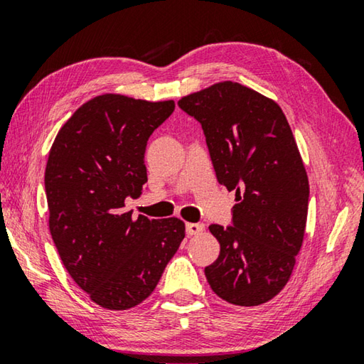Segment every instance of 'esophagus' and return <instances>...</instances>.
I'll return each mask as SVG.
<instances>
[{
	"label": "esophagus",
	"mask_w": 364,
	"mask_h": 364,
	"mask_svg": "<svg viewBox=\"0 0 364 364\" xmlns=\"http://www.w3.org/2000/svg\"><path fill=\"white\" fill-rule=\"evenodd\" d=\"M204 230L205 226L202 223H186V232L189 236H197V234H200Z\"/></svg>",
	"instance_id": "34e87169"
}]
</instances>
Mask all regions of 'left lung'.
Segmentation results:
<instances>
[{"label": "left lung", "mask_w": 364, "mask_h": 364, "mask_svg": "<svg viewBox=\"0 0 364 364\" xmlns=\"http://www.w3.org/2000/svg\"><path fill=\"white\" fill-rule=\"evenodd\" d=\"M200 123L220 184L236 191L232 226L210 225L220 255L205 268L212 291L239 306L276 297L304 242L308 184L282 109L236 82H220L178 101Z\"/></svg>", "instance_id": "1"}]
</instances>
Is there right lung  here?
Masks as SVG:
<instances>
[{
	"instance_id": "1",
	"label": "right lung",
	"mask_w": 364,
	"mask_h": 364,
	"mask_svg": "<svg viewBox=\"0 0 364 364\" xmlns=\"http://www.w3.org/2000/svg\"><path fill=\"white\" fill-rule=\"evenodd\" d=\"M173 101L106 93L86 101L49 151V231L72 279L107 310L139 305L156 289L184 239L180 218L133 220L125 212L147 181L144 152Z\"/></svg>"
}]
</instances>
